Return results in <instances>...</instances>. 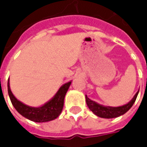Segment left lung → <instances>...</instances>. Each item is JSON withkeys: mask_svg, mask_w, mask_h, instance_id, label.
Returning a JSON list of instances; mask_svg holds the SVG:
<instances>
[{"mask_svg": "<svg viewBox=\"0 0 147 147\" xmlns=\"http://www.w3.org/2000/svg\"><path fill=\"white\" fill-rule=\"evenodd\" d=\"M138 94H139V91L136 93V95L133 97V98L127 104L122 105V106H119V107H111V106H104V105H100L97 102L90 100L89 98H87L86 95V102L88 108L92 111L96 116L102 117V118H107V119L115 118V117H118L124 114L131 108L133 104L136 102Z\"/></svg>", "mask_w": 147, "mask_h": 147, "instance_id": "left-lung-1", "label": "left lung"}]
</instances>
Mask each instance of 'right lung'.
<instances>
[{"instance_id": "1", "label": "right lung", "mask_w": 147, "mask_h": 147, "mask_svg": "<svg viewBox=\"0 0 147 147\" xmlns=\"http://www.w3.org/2000/svg\"><path fill=\"white\" fill-rule=\"evenodd\" d=\"M71 83V82H68L64 84L51 100H49L45 105L40 107L28 106L16 98L10 89L9 80L8 81V92L11 104L19 113L21 114L23 117H26L28 120L42 123L55 120L59 117L64 107V97Z\"/></svg>"}]
</instances>
